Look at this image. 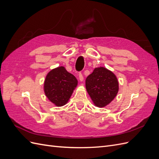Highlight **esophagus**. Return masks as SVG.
I'll list each match as a JSON object with an SVG mask.
<instances>
[{
	"mask_svg": "<svg viewBox=\"0 0 159 159\" xmlns=\"http://www.w3.org/2000/svg\"><path fill=\"white\" fill-rule=\"evenodd\" d=\"M79 80H80V81H83V80H84V76H83V74L81 73L79 74Z\"/></svg>",
	"mask_w": 159,
	"mask_h": 159,
	"instance_id": "obj_1",
	"label": "esophagus"
}]
</instances>
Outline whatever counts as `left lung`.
<instances>
[{"label":"left lung","instance_id":"1","mask_svg":"<svg viewBox=\"0 0 159 159\" xmlns=\"http://www.w3.org/2000/svg\"><path fill=\"white\" fill-rule=\"evenodd\" d=\"M85 87L95 106L103 107L116 97L119 91L117 77L103 67L94 69L85 80Z\"/></svg>","mask_w":159,"mask_h":159}]
</instances>
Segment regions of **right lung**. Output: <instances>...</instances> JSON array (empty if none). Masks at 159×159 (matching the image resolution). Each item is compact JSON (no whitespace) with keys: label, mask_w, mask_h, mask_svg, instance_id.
<instances>
[{"label":"right lung","mask_w":159,"mask_h":159,"mask_svg":"<svg viewBox=\"0 0 159 159\" xmlns=\"http://www.w3.org/2000/svg\"><path fill=\"white\" fill-rule=\"evenodd\" d=\"M77 85L75 77L64 67L60 66L47 74L44 85V93L52 103L61 107L68 103Z\"/></svg>","instance_id":"1"}]
</instances>
